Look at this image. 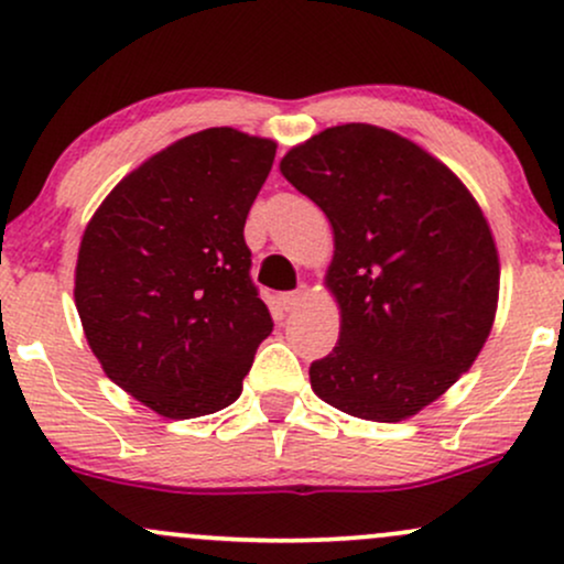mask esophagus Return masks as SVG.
<instances>
[{
  "instance_id": "obj_1",
  "label": "esophagus",
  "mask_w": 564,
  "mask_h": 564,
  "mask_svg": "<svg viewBox=\"0 0 564 564\" xmlns=\"http://www.w3.org/2000/svg\"><path fill=\"white\" fill-rule=\"evenodd\" d=\"M304 294H307V289H300V291H286V294H281V307L291 313V310L300 307V302L304 300Z\"/></svg>"
}]
</instances>
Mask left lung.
<instances>
[{
	"instance_id": "8db88e82",
	"label": "left lung",
	"mask_w": 564,
	"mask_h": 564,
	"mask_svg": "<svg viewBox=\"0 0 564 564\" xmlns=\"http://www.w3.org/2000/svg\"><path fill=\"white\" fill-rule=\"evenodd\" d=\"M281 174L334 228L326 286L341 328L310 384L349 416L403 422L469 371L494 328L488 219L443 161L373 124L315 134Z\"/></svg>"
}]
</instances>
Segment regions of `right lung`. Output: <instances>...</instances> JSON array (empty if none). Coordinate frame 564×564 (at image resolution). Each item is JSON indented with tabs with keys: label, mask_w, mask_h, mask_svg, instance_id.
I'll return each mask as SVG.
<instances>
[{
	"label": "right lung",
	"mask_w": 564,
	"mask_h": 564,
	"mask_svg": "<svg viewBox=\"0 0 564 564\" xmlns=\"http://www.w3.org/2000/svg\"><path fill=\"white\" fill-rule=\"evenodd\" d=\"M275 142L212 127L108 193L84 230L74 300L108 379L166 419L236 403L273 332L243 225Z\"/></svg>",
	"instance_id": "1"
}]
</instances>
